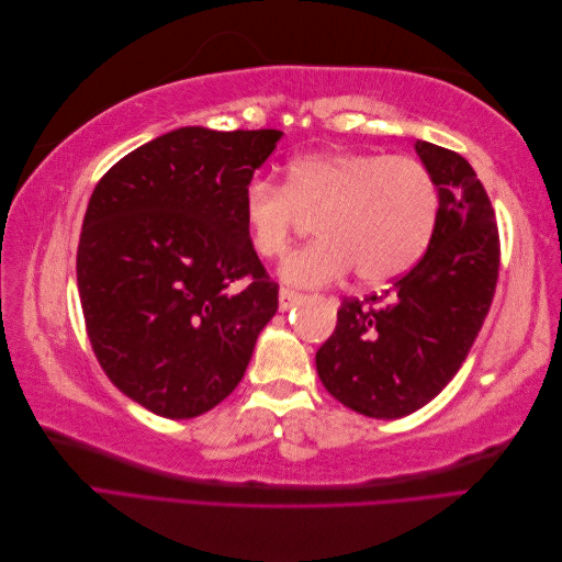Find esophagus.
Wrapping results in <instances>:
<instances>
[{"label": "esophagus", "mask_w": 562, "mask_h": 562, "mask_svg": "<svg viewBox=\"0 0 562 562\" xmlns=\"http://www.w3.org/2000/svg\"><path fill=\"white\" fill-rule=\"evenodd\" d=\"M300 300H302L300 293L288 291V288H281V291H279V310H281V312L293 310Z\"/></svg>", "instance_id": "obj_1"}]
</instances>
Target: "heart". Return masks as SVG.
Wrapping results in <instances>:
<instances>
[{
  "label": "heart",
  "mask_w": 562,
  "mask_h": 562,
  "mask_svg": "<svg viewBox=\"0 0 562 562\" xmlns=\"http://www.w3.org/2000/svg\"><path fill=\"white\" fill-rule=\"evenodd\" d=\"M440 194L431 171L413 157L378 151H312L288 161L281 187L252 178L241 201L252 250L277 260L302 220L318 239L291 255L281 279L297 288L328 285L356 267L368 285L407 274L427 252Z\"/></svg>",
  "instance_id": "heart-1"
}]
</instances>
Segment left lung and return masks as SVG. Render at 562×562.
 I'll return each instance as SVG.
<instances>
[{
	"mask_svg": "<svg viewBox=\"0 0 562 562\" xmlns=\"http://www.w3.org/2000/svg\"><path fill=\"white\" fill-rule=\"evenodd\" d=\"M415 151L440 194L434 239L382 297L345 300L316 351L330 396L375 419L411 415L446 389L479 337L499 274L495 211L471 164L427 140Z\"/></svg>",
	"mask_w": 562,
	"mask_h": 562,
	"instance_id": "8db88e82",
	"label": "left lung"
}]
</instances>
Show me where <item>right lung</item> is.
Here are the masks:
<instances>
[{
    "instance_id": "obj_1",
    "label": "right lung",
    "mask_w": 562,
    "mask_h": 562,
    "mask_svg": "<svg viewBox=\"0 0 562 562\" xmlns=\"http://www.w3.org/2000/svg\"><path fill=\"white\" fill-rule=\"evenodd\" d=\"M281 135L182 126L95 184L77 248L83 321L110 382L149 413L190 419L225 401L279 310L241 201Z\"/></svg>"
}]
</instances>
